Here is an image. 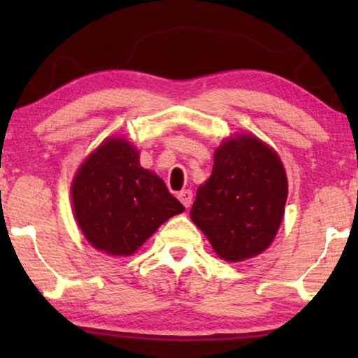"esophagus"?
<instances>
[{
	"instance_id": "34e87169",
	"label": "esophagus",
	"mask_w": 358,
	"mask_h": 358,
	"mask_svg": "<svg viewBox=\"0 0 358 358\" xmlns=\"http://www.w3.org/2000/svg\"><path fill=\"white\" fill-rule=\"evenodd\" d=\"M178 197H179L180 202H182L184 207L187 208V207H190V203H192V197H194V194H192V190L185 189V190H180V192L178 194Z\"/></svg>"
}]
</instances>
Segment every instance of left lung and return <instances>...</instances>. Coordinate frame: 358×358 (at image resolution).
Wrapping results in <instances>:
<instances>
[{
    "label": "left lung",
    "instance_id": "obj_1",
    "mask_svg": "<svg viewBox=\"0 0 358 358\" xmlns=\"http://www.w3.org/2000/svg\"><path fill=\"white\" fill-rule=\"evenodd\" d=\"M288 194L277 153L251 135L215 151L212 176L197 190L190 218L215 252L239 262L266 251L280 228Z\"/></svg>",
    "mask_w": 358,
    "mask_h": 358
}]
</instances>
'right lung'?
I'll use <instances>...</instances> for the list:
<instances>
[{
  "label": "right lung",
  "mask_w": 358,
  "mask_h": 358,
  "mask_svg": "<svg viewBox=\"0 0 358 358\" xmlns=\"http://www.w3.org/2000/svg\"><path fill=\"white\" fill-rule=\"evenodd\" d=\"M124 138H110L90 155L71 185L73 210L87 241L112 256H130L184 205L163 179L140 166Z\"/></svg>",
  "instance_id": "1"
}]
</instances>
